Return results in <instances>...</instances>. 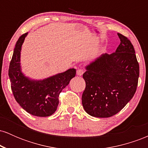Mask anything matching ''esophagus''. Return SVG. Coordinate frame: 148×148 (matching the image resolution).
<instances>
[{
  "label": "esophagus",
  "mask_w": 148,
  "mask_h": 148,
  "mask_svg": "<svg viewBox=\"0 0 148 148\" xmlns=\"http://www.w3.org/2000/svg\"><path fill=\"white\" fill-rule=\"evenodd\" d=\"M84 73V71L81 69H79L77 71H76V74H77L78 76H82Z\"/></svg>",
  "instance_id": "1"
}]
</instances>
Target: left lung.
<instances>
[{
  "label": "left lung",
  "instance_id": "left-lung-1",
  "mask_svg": "<svg viewBox=\"0 0 148 148\" xmlns=\"http://www.w3.org/2000/svg\"><path fill=\"white\" fill-rule=\"evenodd\" d=\"M115 52L103 53L86 67L82 104L88 114L109 118L132 99L138 86L139 64L130 40L118 33Z\"/></svg>",
  "mask_w": 148,
  "mask_h": 148
}]
</instances>
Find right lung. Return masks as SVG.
Here are the masks:
<instances>
[{
  "instance_id": "right-lung-1",
  "label": "right lung",
  "mask_w": 148,
  "mask_h": 148,
  "mask_svg": "<svg viewBox=\"0 0 148 148\" xmlns=\"http://www.w3.org/2000/svg\"><path fill=\"white\" fill-rule=\"evenodd\" d=\"M28 33L18 38L10 64L9 75L11 88L16 99L25 111L38 117L51 115L58 106V97L70 80L76 75V69H67L47 79H30L22 72L21 51Z\"/></svg>"
}]
</instances>
